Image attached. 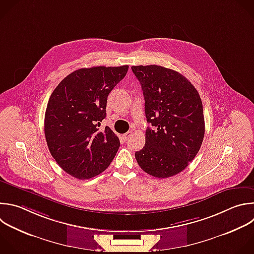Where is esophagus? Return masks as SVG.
I'll use <instances>...</instances> for the list:
<instances>
[{"label":"esophagus","instance_id":"34e87169","mask_svg":"<svg viewBox=\"0 0 254 254\" xmlns=\"http://www.w3.org/2000/svg\"><path fill=\"white\" fill-rule=\"evenodd\" d=\"M130 135H131V131H127V132H126V133L123 135L124 140H127V139L130 137Z\"/></svg>","mask_w":254,"mask_h":254}]
</instances>
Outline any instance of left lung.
<instances>
[{"instance_id": "left-lung-1", "label": "left lung", "mask_w": 254, "mask_h": 254, "mask_svg": "<svg viewBox=\"0 0 254 254\" xmlns=\"http://www.w3.org/2000/svg\"><path fill=\"white\" fill-rule=\"evenodd\" d=\"M144 97L145 144L135 158L146 174L166 179L183 172L197 154L204 136L200 97L179 71L160 65H133Z\"/></svg>"}]
</instances>
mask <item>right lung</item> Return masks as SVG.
Wrapping results in <instances>:
<instances>
[{
	"mask_svg": "<svg viewBox=\"0 0 254 254\" xmlns=\"http://www.w3.org/2000/svg\"><path fill=\"white\" fill-rule=\"evenodd\" d=\"M128 65L79 68L52 93L45 114L49 150L63 170L78 180L94 178L111 164L121 145L106 127L109 94L126 76Z\"/></svg>",
	"mask_w": 254,
	"mask_h": 254,
	"instance_id": "1",
	"label": "right lung"
}]
</instances>
